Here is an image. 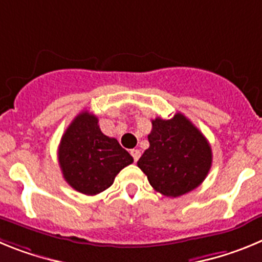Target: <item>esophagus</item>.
Instances as JSON below:
<instances>
[{
	"label": "esophagus",
	"instance_id": "34e87169",
	"mask_svg": "<svg viewBox=\"0 0 262 262\" xmlns=\"http://www.w3.org/2000/svg\"><path fill=\"white\" fill-rule=\"evenodd\" d=\"M131 156L134 157V161H138L139 157H140V151L139 149H131Z\"/></svg>",
	"mask_w": 262,
	"mask_h": 262
}]
</instances>
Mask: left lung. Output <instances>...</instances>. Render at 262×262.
Segmentation results:
<instances>
[{"instance_id":"obj_1","label":"left lung","mask_w":262,"mask_h":262,"mask_svg":"<svg viewBox=\"0 0 262 262\" xmlns=\"http://www.w3.org/2000/svg\"><path fill=\"white\" fill-rule=\"evenodd\" d=\"M149 148L138 166L155 190L165 196H180L205 181L212 163L207 139L184 114L172 119L156 118L148 135Z\"/></svg>"}]
</instances>
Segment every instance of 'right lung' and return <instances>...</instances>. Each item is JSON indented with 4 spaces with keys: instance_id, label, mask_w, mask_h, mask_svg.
<instances>
[{
    "instance_id": "obj_1",
    "label": "right lung",
    "mask_w": 262,
    "mask_h": 262,
    "mask_svg": "<svg viewBox=\"0 0 262 262\" xmlns=\"http://www.w3.org/2000/svg\"><path fill=\"white\" fill-rule=\"evenodd\" d=\"M57 157L64 180L86 195L106 190L113 185L115 176L134 161L117 139L102 134L98 118L86 110L80 113L66 129Z\"/></svg>"
}]
</instances>
